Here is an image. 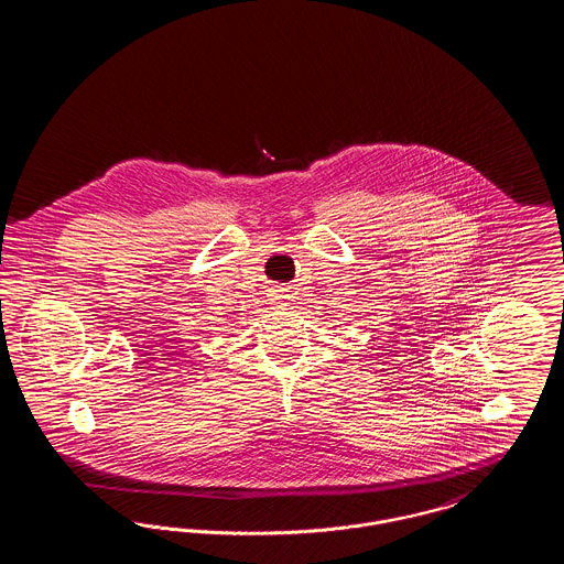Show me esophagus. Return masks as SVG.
Segmentation results:
<instances>
[{
  "label": "esophagus",
  "instance_id": "34e87169",
  "mask_svg": "<svg viewBox=\"0 0 564 564\" xmlns=\"http://www.w3.org/2000/svg\"><path fill=\"white\" fill-rule=\"evenodd\" d=\"M269 297H270V302H272V304H279V306H285V304H288V302H285V300H288V297H290V295L285 294V290H281V288H274V290H270Z\"/></svg>",
  "mask_w": 564,
  "mask_h": 564
}]
</instances>
